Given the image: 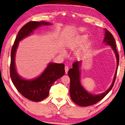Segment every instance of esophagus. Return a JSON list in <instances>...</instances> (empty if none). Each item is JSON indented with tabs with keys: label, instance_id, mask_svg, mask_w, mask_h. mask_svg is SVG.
<instances>
[{
	"label": "esophagus",
	"instance_id": "obj_1",
	"mask_svg": "<svg viewBox=\"0 0 125 125\" xmlns=\"http://www.w3.org/2000/svg\"><path fill=\"white\" fill-rule=\"evenodd\" d=\"M68 70H69V67L68 66H65V74H68Z\"/></svg>",
	"mask_w": 125,
	"mask_h": 125
}]
</instances>
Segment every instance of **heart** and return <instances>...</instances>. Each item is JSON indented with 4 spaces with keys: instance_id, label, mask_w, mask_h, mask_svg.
Wrapping results in <instances>:
<instances>
[{
    "instance_id": "b5f03b06",
    "label": "heart",
    "mask_w": 125,
    "mask_h": 125,
    "mask_svg": "<svg viewBox=\"0 0 125 125\" xmlns=\"http://www.w3.org/2000/svg\"><path fill=\"white\" fill-rule=\"evenodd\" d=\"M86 37H86L85 36H80V37H79L78 39L75 40V41L68 44V45H67V48H68V49H70V50H73L75 47H78V46L81 45V44L84 41H85V39H86ZM88 45H89L88 43H86L85 44V45H84V46L83 47V48L82 50L78 53V55H81L82 54L84 50H85L86 49H87Z\"/></svg>"
}]
</instances>
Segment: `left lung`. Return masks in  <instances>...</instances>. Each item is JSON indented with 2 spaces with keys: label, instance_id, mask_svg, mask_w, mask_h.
<instances>
[{
  "label": "left lung",
  "instance_id": "left-lung-1",
  "mask_svg": "<svg viewBox=\"0 0 125 125\" xmlns=\"http://www.w3.org/2000/svg\"><path fill=\"white\" fill-rule=\"evenodd\" d=\"M105 30V37L104 42L110 45L114 50L117 57V70L115 75L114 81L112 85L106 92L98 95L92 94L84 89L80 82V72H79V62L78 61L75 62L73 64V68L70 69L68 72V75L70 79V94L72 100L77 105L82 107H87L94 104L101 99H102L109 91L112 89L114 85L115 80L116 78L117 71L119 63V55L116 49V45L114 36L108 30Z\"/></svg>",
  "mask_w": 125,
  "mask_h": 125
}]
</instances>
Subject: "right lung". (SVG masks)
Here are the masks:
<instances>
[{
  "instance_id": "1",
  "label": "right lung",
  "mask_w": 125,
  "mask_h": 125,
  "mask_svg": "<svg viewBox=\"0 0 125 125\" xmlns=\"http://www.w3.org/2000/svg\"><path fill=\"white\" fill-rule=\"evenodd\" d=\"M50 25L46 22H28L22 28L17 34L16 39L11 50L10 75L13 84L23 97L33 102H40L46 98L49 94L52 84L65 74L64 64L50 63L39 77L32 80L21 78L16 72L15 67V54L18 43L21 40L30 34L34 30L41 25Z\"/></svg>"
}]
</instances>
